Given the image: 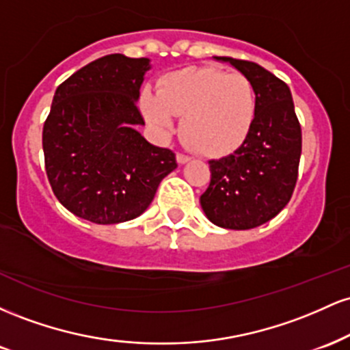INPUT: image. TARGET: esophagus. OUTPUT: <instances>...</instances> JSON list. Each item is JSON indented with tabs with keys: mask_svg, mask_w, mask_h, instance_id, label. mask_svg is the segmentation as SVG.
<instances>
[{
	"mask_svg": "<svg viewBox=\"0 0 350 350\" xmlns=\"http://www.w3.org/2000/svg\"><path fill=\"white\" fill-rule=\"evenodd\" d=\"M176 158H178L179 164H186L187 161H191V156L186 154V152H178V156H176Z\"/></svg>",
	"mask_w": 350,
	"mask_h": 350,
	"instance_id": "34e87169",
	"label": "esophagus"
}]
</instances>
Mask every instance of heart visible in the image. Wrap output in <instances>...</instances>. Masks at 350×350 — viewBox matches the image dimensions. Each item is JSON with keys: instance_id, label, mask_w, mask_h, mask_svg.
Segmentation results:
<instances>
[{"instance_id": "b5f03b06", "label": "heart", "mask_w": 350, "mask_h": 350, "mask_svg": "<svg viewBox=\"0 0 350 350\" xmlns=\"http://www.w3.org/2000/svg\"><path fill=\"white\" fill-rule=\"evenodd\" d=\"M148 120L170 133L183 116L180 133L199 152L220 156L243 142L255 116V90L240 72L189 67L161 80L158 95H143Z\"/></svg>"}]
</instances>
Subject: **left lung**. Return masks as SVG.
Segmentation results:
<instances>
[{
  "mask_svg": "<svg viewBox=\"0 0 350 350\" xmlns=\"http://www.w3.org/2000/svg\"><path fill=\"white\" fill-rule=\"evenodd\" d=\"M217 59L250 80L255 116L239 150L208 161L211 183L200 206L215 226L248 230L271 220L290 202L298 179L301 124L283 80L250 60Z\"/></svg>",
  "mask_w": 350,
  "mask_h": 350,
  "instance_id": "8db88e82",
  "label": "left lung"
}]
</instances>
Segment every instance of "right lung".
I'll return each mask as SVG.
<instances>
[{"label":"right lung","mask_w":350,"mask_h":350,"mask_svg":"<svg viewBox=\"0 0 350 350\" xmlns=\"http://www.w3.org/2000/svg\"><path fill=\"white\" fill-rule=\"evenodd\" d=\"M150 59L110 54L72 74L55 90L42 150L52 192L67 211L94 224L142 215L159 183L178 167L167 148L148 143L139 87Z\"/></svg>","instance_id":"obj_1"}]
</instances>
